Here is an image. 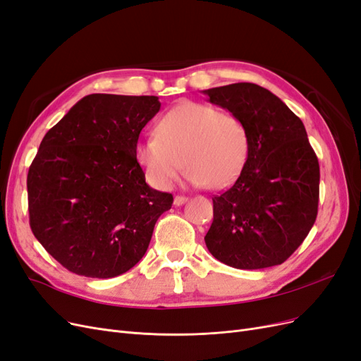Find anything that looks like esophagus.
<instances>
[{"mask_svg": "<svg viewBox=\"0 0 361 361\" xmlns=\"http://www.w3.org/2000/svg\"><path fill=\"white\" fill-rule=\"evenodd\" d=\"M187 202H188V199L183 197V195H176V197H174V200H173L174 206H182V204H185Z\"/></svg>", "mask_w": 361, "mask_h": 361, "instance_id": "1", "label": "esophagus"}]
</instances>
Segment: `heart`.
Segmentation results:
<instances>
[{"instance_id": "b5f03b06", "label": "heart", "mask_w": 361, "mask_h": 361, "mask_svg": "<svg viewBox=\"0 0 361 361\" xmlns=\"http://www.w3.org/2000/svg\"><path fill=\"white\" fill-rule=\"evenodd\" d=\"M248 155V135L236 116L216 106L182 102L164 116L157 134L141 138L137 161L152 185L169 190L180 169L191 187L220 190L241 173Z\"/></svg>"}]
</instances>
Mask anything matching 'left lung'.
<instances>
[{
    "label": "left lung",
    "instance_id": "left-lung-1",
    "mask_svg": "<svg viewBox=\"0 0 361 361\" xmlns=\"http://www.w3.org/2000/svg\"><path fill=\"white\" fill-rule=\"evenodd\" d=\"M244 123L248 155L236 182L212 199L211 255L238 269L285 262L318 215L319 164L301 120L274 93L238 82L202 92Z\"/></svg>",
    "mask_w": 361,
    "mask_h": 361
}]
</instances>
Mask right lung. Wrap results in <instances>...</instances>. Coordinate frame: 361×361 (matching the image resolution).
I'll return each instance as SVG.
<instances>
[{
    "label": "right lung",
    "mask_w": 361,
    "mask_h": 361,
    "mask_svg": "<svg viewBox=\"0 0 361 361\" xmlns=\"http://www.w3.org/2000/svg\"><path fill=\"white\" fill-rule=\"evenodd\" d=\"M157 96H84L43 137L28 178L37 241L78 276L111 279L135 267L173 195L146 183L135 157Z\"/></svg>",
    "instance_id": "add662e5"
}]
</instances>
